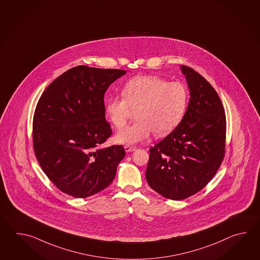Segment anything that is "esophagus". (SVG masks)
<instances>
[{"label": "esophagus", "mask_w": 260, "mask_h": 260, "mask_svg": "<svg viewBox=\"0 0 260 260\" xmlns=\"http://www.w3.org/2000/svg\"><path fill=\"white\" fill-rule=\"evenodd\" d=\"M124 149H125V151H126V152H131V151L136 150L137 148H136V147H133V146H125V147H124Z\"/></svg>", "instance_id": "esophagus-1"}]
</instances>
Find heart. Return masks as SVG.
I'll use <instances>...</instances> for the list:
<instances>
[{
	"label": "heart",
	"instance_id": "heart-1",
	"mask_svg": "<svg viewBox=\"0 0 260 260\" xmlns=\"http://www.w3.org/2000/svg\"><path fill=\"white\" fill-rule=\"evenodd\" d=\"M123 96L106 102V116L118 129L123 127L132 111L137 122L117 133L115 141L134 145L147 140L153 133L164 137L182 120L188 105V90L179 82L168 83L157 76H138L122 88Z\"/></svg>",
	"mask_w": 260,
	"mask_h": 260
}]
</instances>
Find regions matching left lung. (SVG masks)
<instances>
[{
	"label": "left lung",
	"instance_id": "left-lung-1",
	"mask_svg": "<svg viewBox=\"0 0 260 260\" xmlns=\"http://www.w3.org/2000/svg\"><path fill=\"white\" fill-rule=\"evenodd\" d=\"M190 99L181 122L149 149L146 179L167 199L197 193L216 175L225 154L226 114L216 90L191 68L181 66Z\"/></svg>",
	"mask_w": 260,
	"mask_h": 260
}]
</instances>
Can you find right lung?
I'll list each match as a JSON object with an SVG mask.
<instances>
[{
	"label": "right lung",
	"mask_w": 260,
	"mask_h": 260,
	"mask_svg": "<svg viewBox=\"0 0 260 260\" xmlns=\"http://www.w3.org/2000/svg\"><path fill=\"white\" fill-rule=\"evenodd\" d=\"M125 73L116 69L74 67L41 95L32 124L34 153L62 192L86 198L114 179L125 151L122 145L100 148L112 134L105 119L104 94Z\"/></svg>",
	"instance_id": "right-lung-1"
}]
</instances>
